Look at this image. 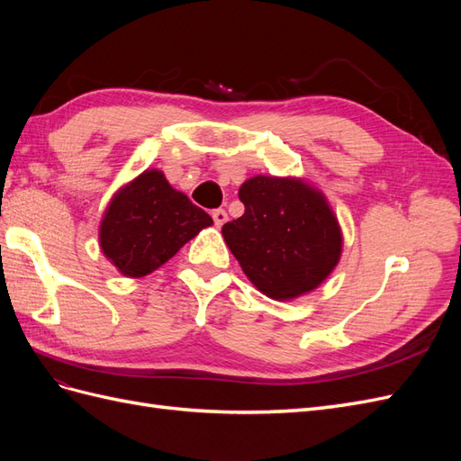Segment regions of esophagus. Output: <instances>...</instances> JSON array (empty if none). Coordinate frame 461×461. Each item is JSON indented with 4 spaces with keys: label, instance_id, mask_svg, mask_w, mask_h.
<instances>
[{
    "label": "esophagus",
    "instance_id": "1",
    "mask_svg": "<svg viewBox=\"0 0 461 461\" xmlns=\"http://www.w3.org/2000/svg\"><path fill=\"white\" fill-rule=\"evenodd\" d=\"M227 219H229V215H227V212L225 209H215L213 212V221H215V227H222L227 222Z\"/></svg>",
    "mask_w": 461,
    "mask_h": 461
}]
</instances>
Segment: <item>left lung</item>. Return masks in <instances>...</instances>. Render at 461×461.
Returning a JSON list of instances; mask_svg holds the SVG:
<instances>
[{
    "mask_svg": "<svg viewBox=\"0 0 461 461\" xmlns=\"http://www.w3.org/2000/svg\"><path fill=\"white\" fill-rule=\"evenodd\" d=\"M239 198L244 215L221 232L261 294L290 302L327 281L342 256V229L323 192L302 176L256 175Z\"/></svg>",
    "mask_w": 461,
    "mask_h": 461,
    "instance_id": "obj_1",
    "label": "left lung"
}]
</instances>
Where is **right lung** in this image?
Masks as SVG:
<instances>
[{"label":"right lung","mask_w":461,"mask_h":461,"mask_svg":"<svg viewBox=\"0 0 461 461\" xmlns=\"http://www.w3.org/2000/svg\"><path fill=\"white\" fill-rule=\"evenodd\" d=\"M212 225L213 219L175 190L163 171L146 169L109 200L97 239L121 275L140 278Z\"/></svg>","instance_id":"right-lung-1"}]
</instances>
